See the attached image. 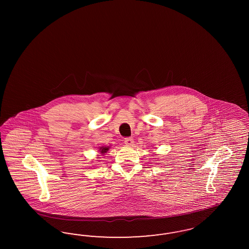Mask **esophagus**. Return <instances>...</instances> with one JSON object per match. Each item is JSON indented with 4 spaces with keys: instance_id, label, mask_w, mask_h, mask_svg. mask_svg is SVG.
<instances>
[{
    "instance_id": "1",
    "label": "esophagus",
    "mask_w": 249,
    "mask_h": 249,
    "mask_svg": "<svg viewBox=\"0 0 249 249\" xmlns=\"http://www.w3.org/2000/svg\"><path fill=\"white\" fill-rule=\"evenodd\" d=\"M124 142L125 144L127 145V146H132L133 143H134V141H133V139L132 138H126L125 140H124Z\"/></svg>"
}]
</instances>
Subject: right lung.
I'll return each instance as SVG.
<instances>
[{
	"label": "right lung",
	"mask_w": 249,
	"mask_h": 249,
	"mask_svg": "<svg viewBox=\"0 0 249 249\" xmlns=\"http://www.w3.org/2000/svg\"><path fill=\"white\" fill-rule=\"evenodd\" d=\"M109 146H107V147H100L99 148V152L102 154V155H104L105 154L106 152H107V151L109 150Z\"/></svg>",
	"instance_id": "right-lung-1"
}]
</instances>
